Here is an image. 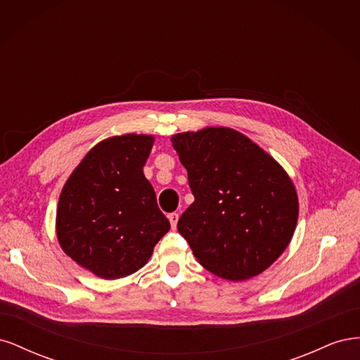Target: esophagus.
<instances>
[{
  "label": "esophagus",
  "instance_id": "34e87169",
  "mask_svg": "<svg viewBox=\"0 0 360 360\" xmlns=\"http://www.w3.org/2000/svg\"><path fill=\"white\" fill-rule=\"evenodd\" d=\"M168 219H169V222H171V226L174 228V230H176V226H177V222H179V213H169L168 214Z\"/></svg>",
  "mask_w": 360,
  "mask_h": 360
}]
</instances>
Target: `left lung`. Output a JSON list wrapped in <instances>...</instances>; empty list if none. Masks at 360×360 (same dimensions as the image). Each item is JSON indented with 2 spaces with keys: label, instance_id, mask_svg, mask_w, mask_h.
Segmentation results:
<instances>
[{
  "label": "left lung",
  "instance_id": "obj_1",
  "mask_svg": "<svg viewBox=\"0 0 360 360\" xmlns=\"http://www.w3.org/2000/svg\"><path fill=\"white\" fill-rule=\"evenodd\" d=\"M195 201L177 224L200 264L243 281L288 246L299 202L287 172L245 135L226 127L172 136Z\"/></svg>",
  "mask_w": 360,
  "mask_h": 360
}]
</instances>
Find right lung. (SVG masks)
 Returning <instances> with one entry per match:
<instances>
[{
    "instance_id": "1",
    "label": "right lung",
    "mask_w": 360,
    "mask_h": 360,
    "mask_svg": "<svg viewBox=\"0 0 360 360\" xmlns=\"http://www.w3.org/2000/svg\"><path fill=\"white\" fill-rule=\"evenodd\" d=\"M153 141L147 135L102 141L61 191L58 242L76 263L103 279L143 267L171 228L143 172Z\"/></svg>"
}]
</instances>
